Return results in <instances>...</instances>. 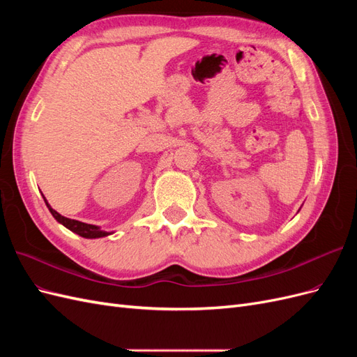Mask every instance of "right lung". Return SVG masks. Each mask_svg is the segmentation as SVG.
<instances>
[{"label": "right lung", "mask_w": 357, "mask_h": 357, "mask_svg": "<svg viewBox=\"0 0 357 357\" xmlns=\"http://www.w3.org/2000/svg\"><path fill=\"white\" fill-rule=\"evenodd\" d=\"M45 198V197H43ZM45 202L47 205L49 211L52 213L53 218H55L61 225L66 226L67 229H70L71 232L77 234L80 236H83V238H102V236H107V235H112L113 232H107V231H102L100 226L96 225H89V223H83V222H79V220H73V219H68V218H63V215H61L58 211L53 210L50 207V204L47 202V199L45 198Z\"/></svg>", "instance_id": "obj_1"}]
</instances>
